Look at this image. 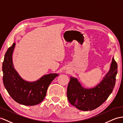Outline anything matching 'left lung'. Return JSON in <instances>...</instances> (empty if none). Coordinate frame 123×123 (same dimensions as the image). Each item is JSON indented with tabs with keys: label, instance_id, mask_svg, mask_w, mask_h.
<instances>
[{
	"label": "left lung",
	"instance_id": "obj_1",
	"mask_svg": "<svg viewBox=\"0 0 123 123\" xmlns=\"http://www.w3.org/2000/svg\"><path fill=\"white\" fill-rule=\"evenodd\" d=\"M117 73V64L113 58L108 73L100 83L92 88H83L76 78L71 77L67 89L68 101L82 111H92L98 108L112 93Z\"/></svg>",
	"mask_w": 123,
	"mask_h": 123
}]
</instances>
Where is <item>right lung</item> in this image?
Masks as SVG:
<instances>
[{"mask_svg":"<svg viewBox=\"0 0 123 123\" xmlns=\"http://www.w3.org/2000/svg\"><path fill=\"white\" fill-rule=\"evenodd\" d=\"M15 46L13 43L6 52L2 63L3 83L8 93L15 101L25 105H35L40 103L46 97L50 84L58 74L43 75L33 82L23 80L14 68L12 53Z\"/></svg>","mask_w":123,"mask_h":123,"instance_id":"add662e5","label":"right lung"}]
</instances>
